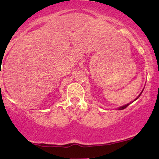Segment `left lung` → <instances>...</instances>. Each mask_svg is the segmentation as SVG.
Masks as SVG:
<instances>
[{"mask_svg":"<svg viewBox=\"0 0 159 159\" xmlns=\"http://www.w3.org/2000/svg\"><path fill=\"white\" fill-rule=\"evenodd\" d=\"M143 91H142V92H141V93H143ZM141 93H140V94H139V96H138V97H137V98H136V99H135V100H134V101H136V100H137V99H138V98H139V96H140V95H141ZM130 103H127V104H126V105H123V106L120 107H119V108H118V110H123V109H125V108H126V107H127L129 106V104H130Z\"/></svg>","mask_w":159,"mask_h":159,"instance_id":"left-lung-1","label":"left lung"}]
</instances>
